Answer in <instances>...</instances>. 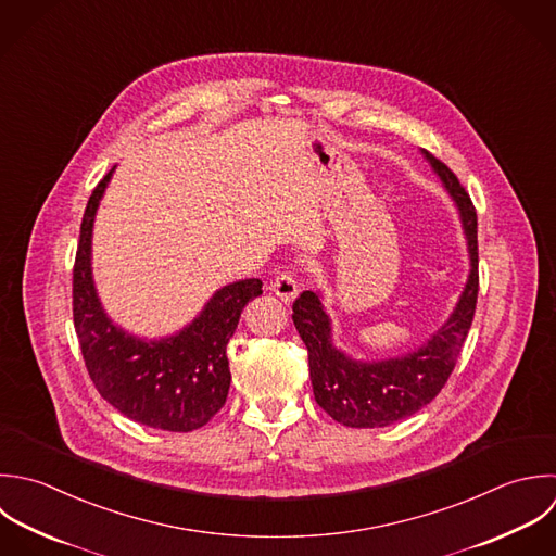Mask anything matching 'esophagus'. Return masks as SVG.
Returning a JSON list of instances; mask_svg holds the SVG:
<instances>
[{"label": "esophagus", "mask_w": 556, "mask_h": 556, "mask_svg": "<svg viewBox=\"0 0 556 556\" xmlns=\"http://www.w3.org/2000/svg\"><path fill=\"white\" fill-rule=\"evenodd\" d=\"M270 290L286 303V305H292L296 294H299V286L294 281V277L290 273H281L275 277V281L270 283Z\"/></svg>", "instance_id": "obj_1"}]
</instances>
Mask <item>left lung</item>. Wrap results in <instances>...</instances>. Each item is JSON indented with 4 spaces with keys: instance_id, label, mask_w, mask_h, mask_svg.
<instances>
[{
    "instance_id": "obj_1",
    "label": "left lung",
    "mask_w": 556,
    "mask_h": 556,
    "mask_svg": "<svg viewBox=\"0 0 556 556\" xmlns=\"http://www.w3.org/2000/svg\"><path fill=\"white\" fill-rule=\"evenodd\" d=\"M420 151L459 212L470 257L466 286L444 325L414 351L383 359H357L336 346L320 292L307 290L292 305L294 327L309 355L314 399L344 427H388L427 407L448 381L475 318L479 294L477 212L455 173L429 151Z\"/></svg>"
}]
</instances>
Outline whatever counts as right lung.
<instances>
[{"label": "right lung", "mask_w": 556, "mask_h": 556, "mask_svg": "<svg viewBox=\"0 0 556 556\" xmlns=\"http://www.w3.org/2000/svg\"><path fill=\"white\" fill-rule=\"evenodd\" d=\"M114 168L92 190L73 268V323L97 392L125 418L162 431L188 433L214 418L231 383L227 344L260 279L218 288L203 309L164 338H138L101 305L92 279V227Z\"/></svg>", "instance_id": "right-lung-1"}]
</instances>
